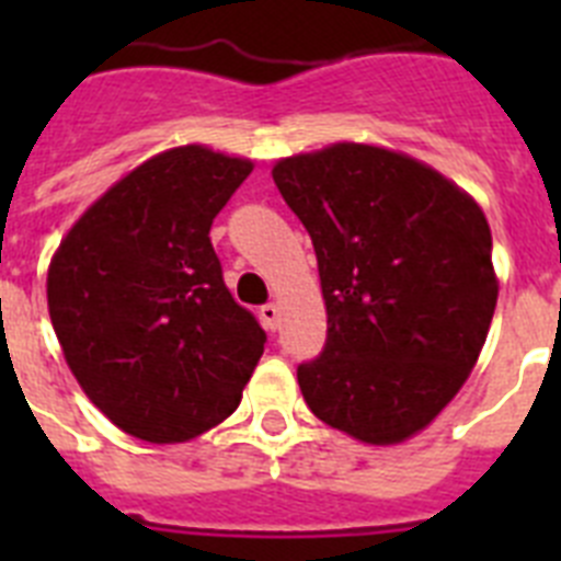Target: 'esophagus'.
<instances>
[{
    "instance_id": "obj_1",
    "label": "esophagus",
    "mask_w": 561,
    "mask_h": 561,
    "mask_svg": "<svg viewBox=\"0 0 561 561\" xmlns=\"http://www.w3.org/2000/svg\"><path fill=\"white\" fill-rule=\"evenodd\" d=\"M257 317H261V323H264V329H270V331H275L277 325H280V309H277L275 304L261 306Z\"/></svg>"
}]
</instances>
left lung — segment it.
<instances>
[{
    "instance_id": "8db88e82",
    "label": "left lung",
    "mask_w": 561,
    "mask_h": 561,
    "mask_svg": "<svg viewBox=\"0 0 561 561\" xmlns=\"http://www.w3.org/2000/svg\"><path fill=\"white\" fill-rule=\"evenodd\" d=\"M272 180L309 230L329 336L297 368L320 421L390 447L430 427L483 351L497 306L478 202L401 151L331 142L277 160Z\"/></svg>"
}]
</instances>
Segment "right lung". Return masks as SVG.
<instances>
[{
    "mask_svg": "<svg viewBox=\"0 0 561 561\" xmlns=\"http://www.w3.org/2000/svg\"><path fill=\"white\" fill-rule=\"evenodd\" d=\"M252 160L191 142L114 182L61 238L47 309L64 359L114 427L182 444L238 408L266 334L232 300L210 225Z\"/></svg>",
    "mask_w": 561,
    "mask_h": 561,
    "instance_id": "1",
    "label": "right lung"
}]
</instances>
